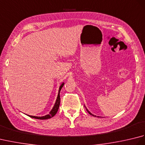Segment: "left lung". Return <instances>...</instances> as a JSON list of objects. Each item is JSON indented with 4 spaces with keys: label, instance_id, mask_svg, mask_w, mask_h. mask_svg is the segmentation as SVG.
<instances>
[{
    "label": "left lung",
    "instance_id": "8db88e82",
    "mask_svg": "<svg viewBox=\"0 0 145 145\" xmlns=\"http://www.w3.org/2000/svg\"><path fill=\"white\" fill-rule=\"evenodd\" d=\"M87 112H88V113H89V114H90V115H93V116H94V115H92V114H91V113H90V112H89V111H88V109H87Z\"/></svg>",
    "mask_w": 145,
    "mask_h": 145
}]
</instances>
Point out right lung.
Instances as JSON below:
<instances>
[{"label":"right lung","mask_w":145,"mask_h":145,"mask_svg":"<svg viewBox=\"0 0 145 145\" xmlns=\"http://www.w3.org/2000/svg\"><path fill=\"white\" fill-rule=\"evenodd\" d=\"M64 84L63 83L61 85V86L59 88V91H58V97L57 98V100H56V102L55 103V105L53 108V109L51 110V112L49 113V115H45L44 116H30V115H28L29 116L31 117V118H35V119H39V120H46V119H48V118H50L52 117H53L55 115V114L57 113V111L58 110V108H59L60 106V92L61 88L63 87Z\"/></svg>","instance_id":"1"}]
</instances>
